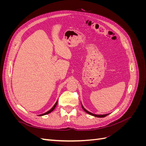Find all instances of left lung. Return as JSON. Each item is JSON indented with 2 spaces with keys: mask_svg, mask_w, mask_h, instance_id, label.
Wrapping results in <instances>:
<instances>
[{
  "mask_svg": "<svg viewBox=\"0 0 146 146\" xmlns=\"http://www.w3.org/2000/svg\"><path fill=\"white\" fill-rule=\"evenodd\" d=\"M82 107L83 110L84 111H85L86 113H87L88 114H90V115H92V116H95V117H104L107 116V115H108V114H93V113H91L89 112L88 111H87V110H86V109H85V108H84V107H83L82 104Z\"/></svg>",
  "mask_w": 146,
  "mask_h": 146,
  "instance_id": "8db88e82",
  "label": "left lung"
}]
</instances>
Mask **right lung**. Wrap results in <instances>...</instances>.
<instances>
[{"mask_svg":"<svg viewBox=\"0 0 146 146\" xmlns=\"http://www.w3.org/2000/svg\"><path fill=\"white\" fill-rule=\"evenodd\" d=\"M57 102H58V100L56 101V102L55 103V104L54 105V107H53L49 111H48L47 112H46V113H44V114H39V116H44V115H46V114H48V113H51L53 110H54V109H55V107L56 106V105H57Z\"/></svg>","mask_w":146,"mask_h":146,"instance_id":"obj_1","label":"right lung"}]
</instances>
